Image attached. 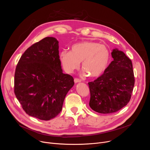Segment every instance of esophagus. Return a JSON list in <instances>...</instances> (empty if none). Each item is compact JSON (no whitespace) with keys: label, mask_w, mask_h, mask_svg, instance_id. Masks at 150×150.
<instances>
[{"label":"esophagus","mask_w":150,"mask_h":150,"mask_svg":"<svg viewBox=\"0 0 150 150\" xmlns=\"http://www.w3.org/2000/svg\"><path fill=\"white\" fill-rule=\"evenodd\" d=\"M81 80H80V79H78V78H75V79H74V82L75 83H80V82H81Z\"/></svg>","instance_id":"34e87169"}]
</instances>
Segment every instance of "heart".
I'll list each match as a JSON object with an SVG mask.
<instances>
[{"mask_svg": "<svg viewBox=\"0 0 150 150\" xmlns=\"http://www.w3.org/2000/svg\"><path fill=\"white\" fill-rule=\"evenodd\" d=\"M59 58L63 67L69 72L77 69L82 62V69L92 78L103 75L110 61V52L107 47L93 41L74 44L71 51L63 50Z\"/></svg>", "mask_w": 150, "mask_h": 150, "instance_id": "1", "label": "heart"}]
</instances>
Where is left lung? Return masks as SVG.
<instances>
[{
	"label": "left lung",
	"instance_id": "1",
	"mask_svg": "<svg viewBox=\"0 0 150 150\" xmlns=\"http://www.w3.org/2000/svg\"><path fill=\"white\" fill-rule=\"evenodd\" d=\"M111 54L114 60L104 74L88 83L89 106L101 114L115 112L127 105L134 86L131 60L117 49H114Z\"/></svg>",
	"mask_w": 150,
	"mask_h": 150
}]
</instances>
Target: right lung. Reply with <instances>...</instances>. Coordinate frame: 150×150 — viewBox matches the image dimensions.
Masks as SVG:
<instances>
[{"instance_id": "right-lung-1", "label": "right lung", "mask_w": 150, "mask_h": 150, "mask_svg": "<svg viewBox=\"0 0 150 150\" xmlns=\"http://www.w3.org/2000/svg\"><path fill=\"white\" fill-rule=\"evenodd\" d=\"M58 41L46 37L21 56L14 74V93L29 115L49 120L60 113L73 77L62 73Z\"/></svg>"}]
</instances>
